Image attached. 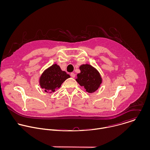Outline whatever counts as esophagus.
<instances>
[{
  "label": "esophagus",
  "mask_w": 150,
  "mask_h": 150,
  "mask_svg": "<svg viewBox=\"0 0 150 150\" xmlns=\"http://www.w3.org/2000/svg\"><path fill=\"white\" fill-rule=\"evenodd\" d=\"M71 76L72 78H75V74L74 73H71Z\"/></svg>",
  "instance_id": "obj_1"
}]
</instances>
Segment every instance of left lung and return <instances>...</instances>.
I'll return each instance as SVG.
<instances>
[{
  "mask_svg": "<svg viewBox=\"0 0 150 150\" xmlns=\"http://www.w3.org/2000/svg\"><path fill=\"white\" fill-rule=\"evenodd\" d=\"M81 72L77 74L76 82L87 92L96 91L102 83V78L98 70L89 64H83L79 67Z\"/></svg>",
  "mask_w": 150,
  "mask_h": 150,
  "instance_id": "1",
  "label": "left lung"
}]
</instances>
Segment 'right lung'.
<instances>
[{
	"label": "right lung",
	"mask_w": 150,
	"mask_h": 150,
	"mask_svg": "<svg viewBox=\"0 0 150 150\" xmlns=\"http://www.w3.org/2000/svg\"><path fill=\"white\" fill-rule=\"evenodd\" d=\"M69 78L70 75L62 71L60 67L55 63L42 73L39 78V84L46 93H52L59 88L62 83Z\"/></svg>",
	"instance_id": "add662e5"
}]
</instances>
